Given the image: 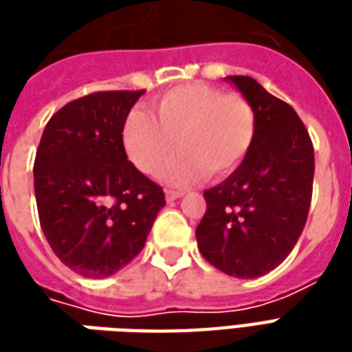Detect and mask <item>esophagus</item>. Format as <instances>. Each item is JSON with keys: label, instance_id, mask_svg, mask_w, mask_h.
<instances>
[{"label": "esophagus", "instance_id": "1", "mask_svg": "<svg viewBox=\"0 0 352 352\" xmlns=\"http://www.w3.org/2000/svg\"><path fill=\"white\" fill-rule=\"evenodd\" d=\"M181 196H183V192H181V190H166V199H168V201L179 199Z\"/></svg>", "mask_w": 352, "mask_h": 352}]
</instances>
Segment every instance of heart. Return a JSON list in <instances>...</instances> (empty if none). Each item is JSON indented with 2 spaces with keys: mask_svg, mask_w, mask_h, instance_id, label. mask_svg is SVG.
<instances>
[{
  "mask_svg": "<svg viewBox=\"0 0 352 352\" xmlns=\"http://www.w3.org/2000/svg\"><path fill=\"white\" fill-rule=\"evenodd\" d=\"M148 116L131 111L122 124V145L131 164L156 175L177 148L168 179L183 184L201 175L224 179L251 151L256 115L243 94L201 82L183 85L154 101Z\"/></svg>",
  "mask_w": 352,
  "mask_h": 352,
  "instance_id": "b5f03b06",
  "label": "heart"
}]
</instances>
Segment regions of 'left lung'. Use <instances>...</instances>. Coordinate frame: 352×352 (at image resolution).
<instances>
[{
  "instance_id": "1",
  "label": "left lung",
  "mask_w": 352,
  "mask_h": 352,
  "mask_svg": "<svg viewBox=\"0 0 352 352\" xmlns=\"http://www.w3.org/2000/svg\"><path fill=\"white\" fill-rule=\"evenodd\" d=\"M256 115V135L243 164L204 192L196 228L199 252L217 270L252 279L287 258L302 236L313 196L315 151L309 131L287 101L252 77H228Z\"/></svg>"
}]
</instances>
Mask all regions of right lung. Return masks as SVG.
Returning a JSON list of instances; mask_svg holds the SVG:
<instances>
[{
	"label": "right lung",
	"instance_id": "add662e5",
	"mask_svg": "<svg viewBox=\"0 0 352 352\" xmlns=\"http://www.w3.org/2000/svg\"><path fill=\"white\" fill-rule=\"evenodd\" d=\"M143 90H105L50 116L35 154L37 213L50 249L82 277H109L145 247L166 206L126 156L122 124Z\"/></svg>",
	"mask_w": 352,
	"mask_h": 352
}]
</instances>
